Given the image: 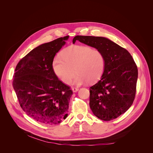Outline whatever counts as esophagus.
Masks as SVG:
<instances>
[{"label": "esophagus", "mask_w": 153, "mask_h": 153, "mask_svg": "<svg viewBox=\"0 0 153 153\" xmlns=\"http://www.w3.org/2000/svg\"><path fill=\"white\" fill-rule=\"evenodd\" d=\"M71 89H72L73 92H77L78 91V88H76V87H72Z\"/></svg>", "instance_id": "1"}]
</instances>
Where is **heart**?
Returning <instances> with one entry per match:
<instances>
[{
  "instance_id": "heart-1",
  "label": "heart",
  "mask_w": 153,
  "mask_h": 153,
  "mask_svg": "<svg viewBox=\"0 0 153 153\" xmlns=\"http://www.w3.org/2000/svg\"><path fill=\"white\" fill-rule=\"evenodd\" d=\"M77 73L73 84L80 85L89 81L94 82L102 75L105 68V57L98 50L85 45H71L57 55L52 62L53 71L62 82L68 84Z\"/></svg>"
}]
</instances>
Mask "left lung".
<instances>
[{"label": "left lung", "instance_id": "obj_1", "mask_svg": "<svg viewBox=\"0 0 153 153\" xmlns=\"http://www.w3.org/2000/svg\"><path fill=\"white\" fill-rule=\"evenodd\" d=\"M76 41L101 51L105 68L101 79L90 87L89 105L103 121H111L125 113L135 99L138 69L128 51L104 37L76 36Z\"/></svg>", "mask_w": 153, "mask_h": 153}]
</instances>
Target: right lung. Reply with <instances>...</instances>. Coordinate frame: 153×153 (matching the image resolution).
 <instances>
[{"label":"right lung","instance_id":"1","mask_svg":"<svg viewBox=\"0 0 153 153\" xmlns=\"http://www.w3.org/2000/svg\"><path fill=\"white\" fill-rule=\"evenodd\" d=\"M69 36L38 46L18 63L13 86L27 115L43 124L61 123L68 117L73 92L60 81L52 69L55 55Z\"/></svg>","mask_w":153,"mask_h":153}]
</instances>
